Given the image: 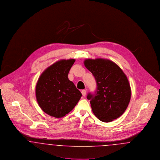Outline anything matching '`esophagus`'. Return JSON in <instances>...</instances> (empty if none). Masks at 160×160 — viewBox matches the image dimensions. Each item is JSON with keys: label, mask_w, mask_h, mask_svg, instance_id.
<instances>
[{"label": "esophagus", "mask_w": 160, "mask_h": 160, "mask_svg": "<svg viewBox=\"0 0 160 160\" xmlns=\"http://www.w3.org/2000/svg\"><path fill=\"white\" fill-rule=\"evenodd\" d=\"M82 95H83V96H86V90H82Z\"/></svg>", "instance_id": "1"}]
</instances>
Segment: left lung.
I'll return each instance as SVG.
<instances>
[{
  "label": "left lung",
  "mask_w": 160,
  "mask_h": 160,
  "mask_svg": "<svg viewBox=\"0 0 160 160\" xmlns=\"http://www.w3.org/2000/svg\"><path fill=\"white\" fill-rule=\"evenodd\" d=\"M84 65L95 77L97 84L96 94L87 96L91 100L93 114L104 122L119 118L126 110L131 96L125 74L116 63L107 59H87Z\"/></svg>",
  "instance_id": "1"
}]
</instances>
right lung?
I'll return each instance as SVG.
<instances>
[{
	"label": "right lung",
	"mask_w": 160,
	"mask_h": 160,
	"mask_svg": "<svg viewBox=\"0 0 160 160\" xmlns=\"http://www.w3.org/2000/svg\"><path fill=\"white\" fill-rule=\"evenodd\" d=\"M76 60L56 61L42 72L35 88L38 105L46 114L56 118L69 113L76 106L82 93L69 80V71Z\"/></svg>",
	"instance_id": "1"
}]
</instances>
